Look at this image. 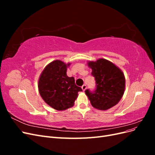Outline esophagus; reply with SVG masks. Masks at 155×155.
Listing matches in <instances>:
<instances>
[{"label": "esophagus", "instance_id": "1", "mask_svg": "<svg viewBox=\"0 0 155 155\" xmlns=\"http://www.w3.org/2000/svg\"><path fill=\"white\" fill-rule=\"evenodd\" d=\"M81 88H82V90H83V91H85L86 90V88H87V85H83L81 87Z\"/></svg>", "mask_w": 155, "mask_h": 155}]
</instances>
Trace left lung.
Returning a JSON list of instances; mask_svg holds the SVG:
<instances>
[{"label": "left lung", "mask_w": 155, "mask_h": 155, "mask_svg": "<svg viewBox=\"0 0 155 155\" xmlns=\"http://www.w3.org/2000/svg\"><path fill=\"white\" fill-rule=\"evenodd\" d=\"M94 77L96 88L91 91L85 90V94L91 105L100 110H107L116 105L122 97L125 85L123 72L110 61L100 59L88 63Z\"/></svg>", "instance_id": "obj_1"}]
</instances>
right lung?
Instances as JSON below:
<instances>
[{
  "label": "right lung",
  "mask_w": 155,
  "mask_h": 155,
  "mask_svg": "<svg viewBox=\"0 0 155 155\" xmlns=\"http://www.w3.org/2000/svg\"><path fill=\"white\" fill-rule=\"evenodd\" d=\"M69 65L59 60L54 61L45 67L39 79L41 96L48 105L58 110L72 107L78 93L82 91V88L75 84L74 78L67 76Z\"/></svg>",
  "instance_id": "add662e5"
}]
</instances>
